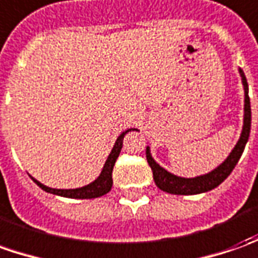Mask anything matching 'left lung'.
Listing matches in <instances>:
<instances>
[{
	"mask_svg": "<svg viewBox=\"0 0 258 258\" xmlns=\"http://www.w3.org/2000/svg\"><path fill=\"white\" fill-rule=\"evenodd\" d=\"M241 75V82L244 86V125L243 131L240 136L239 143L236 144L234 150L230 152V155L227 157L225 162L222 165H219L212 172L202 175V176H196V178H179L176 175H172L168 171H165L152 159L150 154V148H147V161L148 165L151 166L152 176L155 180V185L161 190L172 194V195H196V194H203L212 190L216 186H219L223 180L232 173L234 166L237 165L241 154L244 151L248 136H250V127H251V108H250V97H248V85H247V79L243 73V70H240Z\"/></svg>",
	"mask_w": 258,
	"mask_h": 258,
	"instance_id": "1",
	"label": "left lung"
}]
</instances>
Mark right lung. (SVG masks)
<instances>
[{"label": "right lung", "instance_id": "1", "mask_svg": "<svg viewBox=\"0 0 258 258\" xmlns=\"http://www.w3.org/2000/svg\"><path fill=\"white\" fill-rule=\"evenodd\" d=\"M131 130L124 131L121 136L117 138L114 147H113V150H111V154L108 155V158H107L106 164H104V168H103V171L100 173V176L94 180V182H92L90 185L79 189H53L42 185L41 182H38V180L32 178L33 182H35L39 188L43 189L45 192L53 194V195L63 196V198H72V199H93V198H100V196L106 195L107 192H110V189L113 186V176H111V173H113V168H114L115 161L118 158V154H120V151H121L122 148V138H124V136H125L128 131H131Z\"/></svg>", "mask_w": 258, "mask_h": 258}]
</instances>
